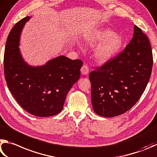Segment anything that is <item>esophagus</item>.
Returning <instances> with one entry per match:
<instances>
[{
	"instance_id": "esophagus-1",
	"label": "esophagus",
	"mask_w": 157,
	"mask_h": 157,
	"mask_svg": "<svg viewBox=\"0 0 157 157\" xmlns=\"http://www.w3.org/2000/svg\"><path fill=\"white\" fill-rule=\"evenodd\" d=\"M81 71L82 74H83V75H87L89 73V67L88 66H87L86 65H84L82 66V67L81 69Z\"/></svg>"
}]
</instances>
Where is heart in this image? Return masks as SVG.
<instances>
[{
	"instance_id": "heart-1",
	"label": "heart",
	"mask_w": 157,
	"mask_h": 157,
	"mask_svg": "<svg viewBox=\"0 0 157 157\" xmlns=\"http://www.w3.org/2000/svg\"><path fill=\"white\" fill-rule=\"evenodd\" d=\"M89 39L98 43L93 50V56L100 64L110 61L119 53L124 45V38L121 35L114 33L108 27H102L93 31Z\"/></svg>"
}]
</instances>
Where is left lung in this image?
Returning a JSON list of instances; mask_svg holds the SVG:
<instances>
[{
    "instance_id": "1",
    "label": "left lung",
    "mask_w": 157,
    "mask_h": 157,
    "mask_svg": "<svg viewBox=\"0 0 157 157\" xmlns=\"http://www.w3.org/2000/svg\"><path fill=\"white\" fill-rule=\"evenodd\" d=\"M152 64L149 39L135 25L133 37L122 53L90 74L95 113L113 117L132 108L147 86Z\"/></svg>"
}]
</instances>
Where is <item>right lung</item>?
I'll return each instance as SVG.
<instances>
[{
    "label": "right lung",
    "instance_id": "1",
    "mask_svg": "<svg viewBox=\"0 0 157 157\" xmlns=\"http://www.w3.org/2000/svg\"><path fill=\"white\" fill-rule=\"evenodd\" d=\"M31 17L18 22L8 36L4 54L5 80L25 110L34 116L51 117L62 111L68 92L80 78L83 61L59 56L45 65H29L19 46L22 30Z\"/></svg>",
    "mask_w": 157,
    "mask_h": 157
}]
</instances>
